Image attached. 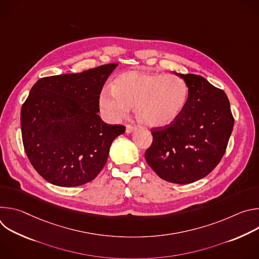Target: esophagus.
Here are the masks:
<instances>
[{"mask_svg": "<svg viewBox=\"0 0 259 259\" xmlns=\"http://www.w3.org/2000/svg\"><path fill=\"white\" fill-rule=\"evenodd\" d=\"M135 129H137V127H136L135 125H130V124L126 125V132H127V133H131V132L134 131Z\"/></svg>", "mask_w": 259, "mask_h": 259, "instance_id": "obj_1", "label": "esophagus"}]
</instances>
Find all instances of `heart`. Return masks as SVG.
Returning <instances> with one entry per match:
<instances>
[{
	"instance_id": "obj_1",
	"label": "heart",
	"mask_w": 259,
	"mask_h": 259,
	"mask_svg": "<svg viewBox=\"0 0 259 259\" xmlns=\"http://www.w3.org/2000/svg\"><path fill=\"white\" fill-rule=\"evenodd\" d=\"M188 99L189 88L181 78L133 70L117 77L113 88L102 89L99 107L106 120L118 122L134 106L135 116L142 125L159 128L175 121Z\"/></svg>"
}]
</instances>
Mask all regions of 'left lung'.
I'll use <instances>...</instances> for the list:
<instances>
[{"instance_id":"obj_1","label":"left lung","mask_w":259,"mask_h":259,"mask_svg":"<svg viewBox=\"0 0 259 259\" xmlns=\"http://www.w3.org/2000/svg\"><path fill=\"white\" fill-rule=\"evenodd\" d=\"M176 75L188 85V103L171 124L152 128L144 157L162 179L187 184L208 175L223 159L235 119L224 90L194 73Z\"/></svg>"}]
</instances>
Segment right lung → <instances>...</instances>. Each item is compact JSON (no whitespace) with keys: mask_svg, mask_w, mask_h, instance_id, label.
<instances>
[{"mask_svg":"<svg viewBox=\"0 0 259 259\" xmlns=\"http://www.w3.org/2000/svg\"><path fill=\"white\" fill-rule=\"evenodd\" d=\"M118 63L36 81L21 107L25 154L44 179L58 187H78L104 167L114 139L124 125L98 116L102 87Z\"/></svg>","mask_w":259,"mask_h":259,"instance_id":"1","label":"right lung"}]
</instances>
